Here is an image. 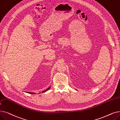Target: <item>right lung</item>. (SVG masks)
Listing matches in <instances>:
<instances>
[{
    "mask_svg": "<svg viewBox=\"0 0 120 120\" xmlns=\"http://www.w3.org/2000/svg\"><path fill=\"white\" fill-rule=\"evenodd\" d=\"M50 88V87H49V88H48V89H46V90H45V91H42V92H42V93H44V92H46V91H47L49 89V88ZM27 93H29V94H35V93H31V92H27Z\"/></svg>",
    "mask_w": 120,
    "mask_h": 120,
    "instance_id": "obj_1",
    "label": "right lung"
}]
</instances>
